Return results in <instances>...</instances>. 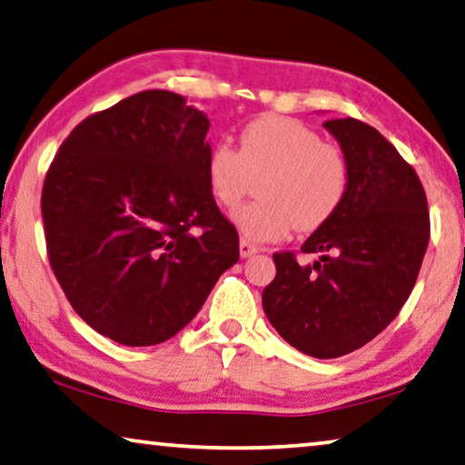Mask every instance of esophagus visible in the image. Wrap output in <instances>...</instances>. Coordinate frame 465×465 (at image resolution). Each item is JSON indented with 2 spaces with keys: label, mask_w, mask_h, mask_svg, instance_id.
<instances>
[{
  "label": "esophagus",
  "mask_w": 465,
  "mask_h": 465,
  "mask_svg": "<svg viewBox=\"0 0 465 465\" xmlns=\"http://www.w3.org/2000/svg\"><path fill=\"white\" fill-rule=\"evenodd\" d=\"M259 251H261V248L251 244V242H248V240H240V254H242V259H248V256H252V254H256Z\"/></svg>",
  "instance_id": "34e87169"
}]
</instances>
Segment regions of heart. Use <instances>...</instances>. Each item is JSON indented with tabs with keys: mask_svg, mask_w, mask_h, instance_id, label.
<instances>
[{
	"mask_svg": "<svg viewBox=\"0 0 465 465\" xmlns=\"http://www.w3.org/2000/svg\"><path fill=\"white\" fill-rule=\"evenodd\" d=\"M206 183L214 200L233 209L261 177V200L232 214L233 225L252 242L283 240L296 225L313 232L334 217L349 190V164L336 145L307 124L265 114L246 124L240 148L219 140L206 154Z\"/></svg>",
	"mask_w": 465,
	"mask_h": 465,
	"instance_id": "heart-1",
	"label": "heart"
}]
</instances>
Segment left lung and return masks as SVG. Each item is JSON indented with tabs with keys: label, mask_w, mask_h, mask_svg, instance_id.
<instances>
[{
	"label": "left lung",
	"mask_w": 465,
	"mask_h": 465,
	"mask_svg": "<svg viewBox=\"0 0 465 465\" xmlns=\"http://www.w3.org/2000/svg\"><path fill=\"white\" fill-rule=\"evenodd\" d=\"M323 127L341 143L349 190L328 223L309 235L299 265L273 254L277 275L262 290L269 323L296 351L336 359L376 338L410 299L430 238L426 193L413 166L370 124L334 119Z\"/></svg>",
	"instance_id": "obj_1"
}]
</instances>
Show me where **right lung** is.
Returning a JSON list of instances; mask_svg holds the SVG:
<instances>
[{
  "mask_svg": "<svg viewBox=\"0 0 465 465\" xmlns=\"http://www.w3.org/2000/svg\"><path fill=\"white\" fill-rule=\"evenodd\" d=\"M211 123L183 95L150 89L87 116L41 193L50 262L98 334L152 346L183 330L240 259L206 183Z\"/></svg>",
  "mask_w": 465,
  "mask_h": 465,
  "instance_id": "obj_1",
  "label": "right lung"
}]
</instances>
